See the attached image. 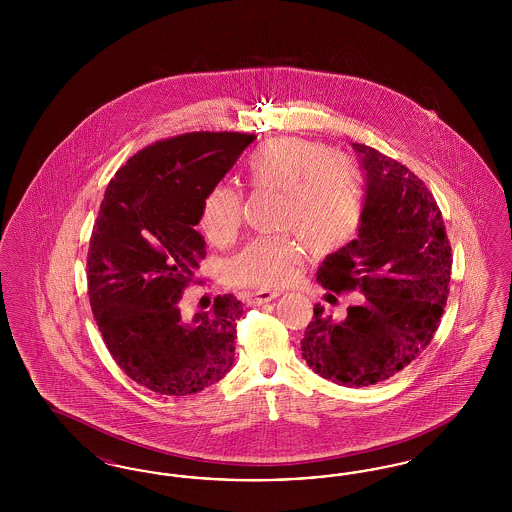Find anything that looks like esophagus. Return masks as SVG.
Returning a JSON list of instances; mask_svg holds the SVG:
<instances>
[{"instance_id": "1", "label": "esophagus", "mask_w": 512, "mask_h": 512, "mask_svg": "<svg viewBox=\"0 0 512 512\" xmlns=\"http://www.w3.org/2000/svg\"><path fill=\"white\" fill-rule=\"evenodd\" d=\"M280 295V292H276V290H259V292L249 293V305H263V303H268V301H272V299H276Z\"/></svg>"}]
</instances>
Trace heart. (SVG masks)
<instances>
[{
    "instance_id": "1",
    "label": "heart",
    "mask_w": 512,
    "mask_h": 512,
    "mask_svg": "<svg viewBox=\"0 0 512 512\" xmlns=\"http://www.w3.org/2000/svg\"><path fill=\"white\" fill-rule=\"evenodd\" d=\"M245 180L253 190L280 194L278 228H288L315 253L349 242L365 211L363 174L332 149L305 138H272L245 159ZM242 197L230 186H213L201 201L199 228L211 242L236 236ZM299 247L292 236L257 238L230 261L228 278L236 286L272 288L292 278Z\"/></svg>"
}]
</instances>
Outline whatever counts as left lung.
<instances>
[{"label": "left lung", "instance_id": "1", "mask_svg": "<svg viewBox=\"0 0 512 512\" xmlns=\"http://www.w3.org/2000/svg\"><path fill=\"white\" fill-rule=\"evenodd\" d=\"M353 147L366 178L359 236L322 261L317 282L338 295L359 290V305H349L343 320L315 305L301 351L318 376L363 388L388 380L428 347L447 303L453 259L426 184L378 149Z\"/></svg>", "mask_w": 512, "mask_h": 512}]
</instances>
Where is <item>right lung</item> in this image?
I'll list each match as a JSON object with an SVG mask.
<instances>
[{
    "label": "right lung",
    "mask_w": 512,
    "mask_h": 512,
    "mask_svg": "<svg viewBox=\"0 0 512 512\" xmlns=\"http://www.w3.org/2000/svg\"><path fill=\"white\" fill-rule=\"evenodd\" d=\"M257 136L188 132L144 147L109 182L88 249V295L103 341L136 384L190 395L234 363L244 305L217 295L184 320L182 293L199 284L205 240L195 230L205 194Z\"/></svg>",
    "instance_id": "1"
}]
</instances>
